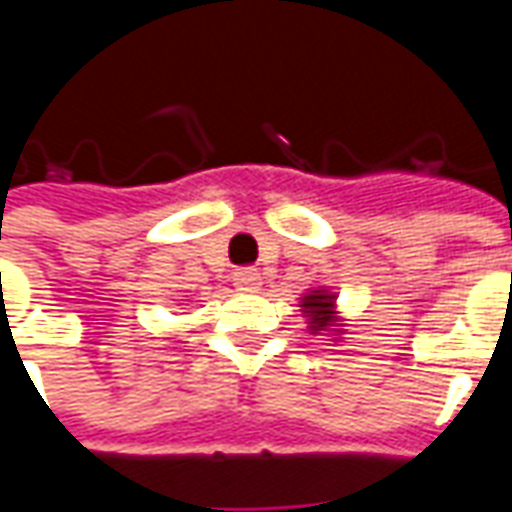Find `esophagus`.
Returning <instances> with one entry per match:
<instances>
[{
  "label": "esophagus",
  "instance_id": "1",
  "mask_svg": "<svg viewBox=\"0 0 512 512\" xmlns=\"http://www.w3.org/2000/svg\"><path fill=\"white\" fill-rule=\"evenodd\" d=\"M259 284H262V276H259L256 270H250V267H245V270H236V273H234V287H236V290L256 292V290H259Z\"/></svg>",
  "mask_w": 512,
  "mask_h": 512
}]
</instances>
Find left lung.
Instances as JSON below:
<instances>
[{
    "instance_id": "obj_1",
    "label": "left lung",
    "mask_w": 512,
    "mask_h": 512,
    "mask_svg": "<svg viewBox=\"0 0 512 512\" xmlns=\"http://www.w3.org/2000/svg\"><path fill=\"white\" fill-rule=\"evenodd\" d=\"M301 312L312 334H326V331L343 334V320H340V312H337V295L326 290V287H315V290L303 292Z\"/></svg>"
}]
</instances>
